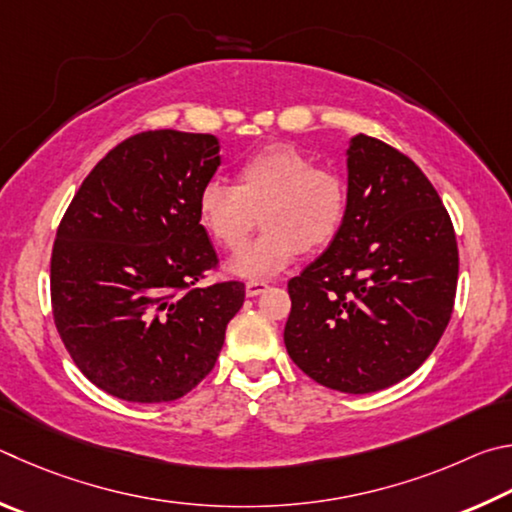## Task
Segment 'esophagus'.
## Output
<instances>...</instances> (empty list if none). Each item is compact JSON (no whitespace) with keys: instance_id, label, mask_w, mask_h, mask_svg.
Returning <instances> with one entry per match:
<instances>
[{"instance_id":"34e87169","label":"esophagus","mask_w":512,"mask_h":512,"mask_svg":"<svg viewBox=\"0 0 512 512\" xmlns=\"http://www.w3.org/2000/svg\"><path fill=\"white\" fill-rule=\"evenodd\" d=\"M267 290V283L265 281H258V279H251L245 285V292L247 297H258V294H263Z\"/></svg>"}]
</instances>
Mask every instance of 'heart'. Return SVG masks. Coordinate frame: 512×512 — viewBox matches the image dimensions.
I'll use <instances>...</instances> for the list:
<instances>
[{
    "instance_id": "1",
    "label": "heart",
    "mask_w": 512,
    "mask_h": 512,
    "mask_svg": "<svg viewBox=\"0 0 512 512\" xmlns=\"http://www.w3.org/2000/svg\"><path fill=\"white\" fill-rule=\"evenodd\" d=\"M348 188L335 168L288 143H272L236 168V184L206 182L197 195V222L222 249L238 251L258 224L265 231L231 261V272L267 279L294 256L328 245L346 215Z\"/></svg>"
}]
</instances>
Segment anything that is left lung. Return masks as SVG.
Instances as JSON below:
<instances>
[{
  "label": "left lung",
  "mask_w": 512,
  "mask_h": 512,
  "mask_svg": "<svg viewBox=\"0 0 512 512\" xmlns=\"http://www.w3.org/2000/svg\"><path fill=\"white\" fill-rule=\"evenodd\" d=\"M456 281V233L432 182L400 150L357 134L342 227L288 283L285 348L328 389H387L432 355Z\"/></svg>",
  "instance_id": "8db88e82"
}]
</instances>
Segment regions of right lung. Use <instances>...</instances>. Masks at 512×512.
Segmentation results:
<instances>
[{"instance_id": "right-lung-1", "label": "right lung", "mask_w": 512, "mask_h": 512, "mask_svg": "<svg viewBox=\"0 0 512 512\" xmlns=\"http://www.w3.org/2000/svg\"><path fill=\"white\" fill-rule=\"evenodd\" d=\"M218 150L213 134H132L98 161L58 224L53 321L85 378L114 398L186 396L211 373L245 301L240 281L197 285L220 265L197 222Z\"/></svg>"}]
</instances>
